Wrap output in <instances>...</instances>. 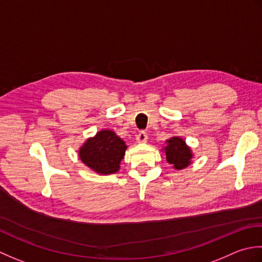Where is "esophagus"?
<instances>
[{"label":"esophagus","mask_w":262,"mask_h":262,"mask_svg":"<svg viewBox=\"0 0 262 262\" xmlns=\"http://www.w3.org/2000/svg\"><path fill=\"white\" fill-rule=\"evenodd\" d=\"M147 140H148V135H147V132H145V131H140L137 135V141L139 142V143H145V142H147Z\"/></svg>","instance_id":"esophagus-1"}]
</instances>
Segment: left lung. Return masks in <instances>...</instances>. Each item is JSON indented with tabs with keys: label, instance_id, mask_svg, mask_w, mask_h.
Instances as JSON below:
<instances>
[{
	"label": "left lung",
	"instance_id": "1",
	"mask_svg": "<svg viewBox=\"0 0 262 262\" xmlns=\"http://www.w3.org/2000/svg\"><path fill=\"white\" fill-rule=\"evenodd\" d=\"M166 147L163 149L165 150V155H166V161L170 165H173L175 169H183L188 167L191 164L193 154L183 139L180 137H172L166 140Z\"/></svg>",
	"mask_w": 262,
	"mask_h": 262
}]
</instances>
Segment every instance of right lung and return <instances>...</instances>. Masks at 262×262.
I'll list each match as a JSON object with an SVG mask.
<instances>
[{
  "label": "right lung",
  "mask_w": 262,
  "mask_h": 262,
  "mask_svg": "<svg viewBox=\"0 0 262 262\" xmlns=\"http://www.w3.org/2000/svg\"><path fill=\"white\" fill-rule=\"evenodd\" d=\"M126 145L112 130H101L89 138L79 149V157L82 163L94 172L108 175L120 169L124 158Z\"/></svg>",
  "instance_id": "right-lung-1"
}]
</instances>
